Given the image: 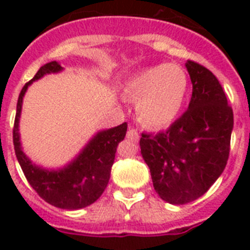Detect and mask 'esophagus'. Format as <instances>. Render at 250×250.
I'll use <instances>...</instances> for the list:
<instances>
[{
	"instance_id": "esophagus-1",
	"label": "esophagus",
	"mask_w": 250,
	"mask_h": 250,
	"mask_svg": "<svg viewBox=\"0 0 250 250\" xmlns=\"http://www.w3.org/2000/svg\"><path fill=\"white\" fill-rule=\"evenodd\" d=\"M139 137H140L139 131H137L136 128H133V127H129L128 131H127V139H129V140L132 141H137L139 140Z\"/></svg>"
}]
</instances>
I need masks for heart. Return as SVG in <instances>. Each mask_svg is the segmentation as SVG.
Wrapping results in <instances>:
<instances>
[{"instance_id":"heart-1","label":"heart","mask_w":250,"mask_h":250,"mask_svg":"<svg viewBox=\"0 0 250 250\" xmlns=\"http://www.w3.org/2000/svg\"><path fill=\"white\" fill-rule=\"evenodd\" d=\"M125 92L132 100H139V121L161 128L171 125L182 111L188 93V76L178 64H158L135 76Z\"/></svg>"}]
</instances>
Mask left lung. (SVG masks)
Masks as SVG:
<instances>
[{
  "label": "left lung",
  "mask_w": 250,
  "mask_h": 250,
  "mask_svg": "<svg viewBox=\"0 0 250 250\" xmlns=\"http://www.w3.org/2000/svg\"><path fill=\"white\" fill-rule=\"evenodd\" d=\"M192 82L188 109L165 132L143 133L141 154L164 201L188 204L201 197L225 170L233 111L221 83L202 64L188 61Z\"/></svg>",
  "instance_id": "8db88e82"
}]
</instances>
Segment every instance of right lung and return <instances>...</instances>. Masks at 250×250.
<instances>
[{
  "mask_svg": "<svg viewBox=\"0 0 250 250\" xmlns=\"http://www.w3.org/2000/svg\"><path fill=\"white\" fill-rule=\"evenodd\" d=\"M61 70L62 66L56 61H52L41 66L33 79L21 88L17 104L13 141L18 162L37 194L56 208L76 210L97 201L106 189L118 144L125 139L127 132V123L125 122L118 127L98 132L79 156L61 170L49 171L33 165L23 153L19 141V118L23 97L32 82L46 74L60 72Z\"/></svg>",
  "mask_w": 250,
  "mask_h": 250,
  "instance_id": "obj_1",
  "label": "right lung"
}]
</instances>
